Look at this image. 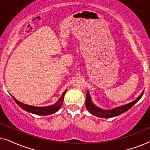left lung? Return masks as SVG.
Listing matches in <instances>:
<instances>
[{
	"instance_id": "8db88e82",
	"label": "left lung",
	"mask_w": 150,
	"mask_h": 150,
	"mask_svg": "<svg viewBox=\"0 0 150 150\" xmlns=\"http://www.w3.org/2000/svg\"><path fill=\"white\" fill-rule=\"evenodd\" d=\"M144 93V91H143L142 93L136 100L132 101L130 103L125 104V105L119 106V107L112 108L110 110H104L102 108H100L98 106H96L91 100V96H90L89 91L87 92V96H86V101H85V106L87 107V109L89 110L90 113H91L93 115L98 117L102 118H111L114 117L118 116L124 113L127 110H128L130 108L132 107L139 100L141 99Z\"/></svg>"
}]
</instances>
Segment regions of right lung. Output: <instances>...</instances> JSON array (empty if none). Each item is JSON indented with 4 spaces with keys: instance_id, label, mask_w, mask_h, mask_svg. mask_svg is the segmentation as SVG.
<instances>
[{
    "instance_id": "1",
    "label": "right lung",
    "mask_w": 150,
    "mask_h": 150,
    "mask_svg": "<svg viewBox=\"0 0 150 150\" xmlns=\"http://www.w3.org/2000/svg\"><path fill=\"white\" fill-rule=\"evenodd\" d=\"M67 89L63 92L61 97L59 98V100L57 101L56 103L52 104V105L48 106H44V107H38V106H30L28 105V104H25L22 103L16 99L15 98H13V100H15L16 104L20 106V108H22V109H24L26 111L31 112L33 114L38 115H51L57 111H58L59 108H61V105L63 104V100H64V96L65 94L66 93Z\"/></svg>"
}]
</instances>
